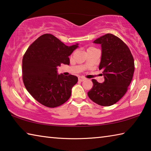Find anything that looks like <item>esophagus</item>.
<instances>
[{
  "label": "esophagus",
  "instance_id": "obj_1",
  "mask_svg": "<svg viewBox=\"0 0 151 151\" xmlns=\"http://www.w3.org/2000/svg\"><path fill=\"white\" fill-rule=\"evenodd\" d=\"M85 78H84V77H78V81H79L82 82V81H85Z\"/></svg>",
  "mask_w": 151,
  "mask_h": 151
}]
</instances>
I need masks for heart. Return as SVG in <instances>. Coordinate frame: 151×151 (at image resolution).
I'll return each instance as SVG.
<instances>
[{"instance_id":"b5f03b06","label":"heart","mask_w":151,"mask_h":151,"mask_svg":"<svg viewBox=\"0 0 151 151\" xmlns=\"http://www.w3.org/2000/svg\"><path fill=\"white\" fill-rule=\"evenodd\" d=\"M91 48H88V49H91Z\"/></svg>"}]
</instances>
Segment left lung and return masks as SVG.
Segmentation results:
<instances>
[{"instance_id": "left-lung-1", "label": "left lung", "mask_w": 151, "mask_h": 151, "mask_svg": "<svg viewBox=\"0 0 151 151\" xmlns=\"http://www.w3.org/2000/svg\"><path fill=\"white\" fill-rule=\"evenodd\" d=\"M94 42L101 45L99 70H103L104 81L92 79L93 86L87 94L99 105L111 106L127 93L134 71V58L128 46L112 34L102 36Z\"/></svg>"}]
</instances>
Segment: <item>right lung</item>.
<instances>
[{
  "mask_svg": "<svg viewBox=\"0 0 151 151\" xmlns=\"http://www.w3.org/2000/svg\"><path fill=\"white\" fill-rule=\"evenodd\" d=\"M78 47L65 45L57 37L45 34L28 48L22 58V81L36 101L49 108L62 105L71 95L78 78L57 75L58 66L69 65L68 56Z\"/></svg>",
  "mask_w": 151,
  "mask_h": 151,
  "instance_id": "obj_1",
  "label": "right lung"
}]
</instances>
